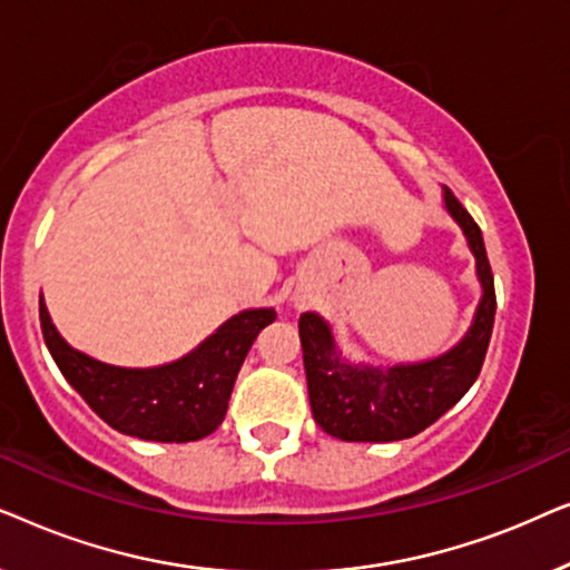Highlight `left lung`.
Returning a JSON list of instances; mask_svg holds the SVG:
<instances>
[{"label": "left lung", "mask_w": 570, "mask_h": 570, "mask_svg": "<svg viewBox=\"0 0 570 570\" xmlns=\"http://www.w3.org/2000/svg\"><path fill=\"white\" fill-rule=\"evenodd\" d=\"M446 209L462 225L478 259L482 301L466 337L451 353L389 371L357 368L334 350L332 332L316 314H301L298 332L314 420L340 441H402L433 425L480 376L495 318V283L480 225L446 189Z\"/></svg>", "instance_id": "left-lung-1"}]
</instances>
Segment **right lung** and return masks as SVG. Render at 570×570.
Here are the masks:
<instances>
[{
    "label": "right lung",
    "instance_id": "right-lung-1",
    "mask_svg": "<svg viewBox=\"0 0 570 570\" xmlns=\"http://www.w3.org/2000/svg\"><path fill=\"white\" fill-rule=\"evenodd\" d=\"M38 316L53 363L90 410L114 431L163 443L205 439L223 423L248 347L277 318L272 308L244 311L184 361L137 371L98 363L69 347L43 301Z\"/></svg>",
    "mask_w": 570,
    "mask_h": 570
}]
</instances>
